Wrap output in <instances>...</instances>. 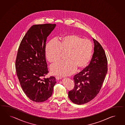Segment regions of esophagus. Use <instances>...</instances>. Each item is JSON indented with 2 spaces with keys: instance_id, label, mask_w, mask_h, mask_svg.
<instances>
[{
  "instance_id": "obj_1",
  "label": "esophagus",
  "mask_w": 125,
  "mask_h": 125,
  "mask_svg": "<svg viewBox=\"0 0 125 125\" xmlns=\"http://www.w3.org/2000/svg\"><path fill=\"white\" fill-rule=\"evenodd\" d=\"M55 78L57 80H60V79H62V77H59V76H56Z\"/></svg>"
}]
</instances>
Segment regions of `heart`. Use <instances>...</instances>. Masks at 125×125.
<instances>
[{
  "label": "heart",
  "mask_w": 125,
  "mask_h": 125,
  "mask_svg": "<svg viewBox=\"0 0 125 125\" xmlns=\"http://www.w3.org/2000/svg\"><path fill=\"white\" fill-rule=\"evenodd\" d=\"M46 57L50 63H55L61 58L62 52H67L66 61L60 62L51 67L52 73L61 76L74 73L77 69L86 67L91 58L93 45L88 39L75 34H69L60 39L59 43L52 40L46 45Z\"/></svg>",
  "instance_id": "obj_1"
}]
</instances>
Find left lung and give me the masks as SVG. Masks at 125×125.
<instances>
[{"mask_svg": "<svg viewBox=\"0 0 125 125\" xmlns=\"http://www.w3.org/2000/svg\"><path fill=\"white\" fill-rule=\"evenodd\" d=\"M94 53L88 66L73 78L74 87L68 96L74 104L81 105L93 99L99 93L107 72V61L100 44L93 38Z\"/></svg>", "mask_w": 125, "mask_h": 125, "instance_id": "obj_1", "label": "left lung"}]
</instances>
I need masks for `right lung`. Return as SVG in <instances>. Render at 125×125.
<instances>
[{
  "mask_svg": "<svg viewBox=\"0 0 125 125\" xmlns=\"http://www.w3.org/2000/svg\"><path fill=\"white\" fill-rule=\"evenodd\" d=\"M55 24L34 25L21 40L15 62L16 73L21 88L30 99L43 102L52 96L56 83L53 76L46 78L49 71L46 59L47 37Z\"/></svg>",
  "mask_w": 125,
  "mask_h": 125,
  "instance_id": "obj_1",
  "label": "right lung"
}]
</instances>
